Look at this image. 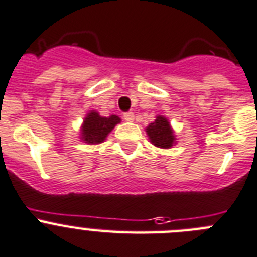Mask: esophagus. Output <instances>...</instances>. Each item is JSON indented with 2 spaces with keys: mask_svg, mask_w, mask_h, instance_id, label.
Masks as SVG:
<instances>
[{
  "mask_svg": "<svg viewBox=\"0 0 257 257\" xmlns=\"http://www.w3.org/2000/svg\"><path fill=\"white\" fill-rule=\"evenodd\" d=\"M123 117H124V120H125V121H133L134 120V114L132 111H126V112H124Z\"/></svg>",
  "mask_w": 257,
  "mask_h": 257,
  "instance_id": "esophagus-1",
  "label": "esophagus"
}]
</instances>
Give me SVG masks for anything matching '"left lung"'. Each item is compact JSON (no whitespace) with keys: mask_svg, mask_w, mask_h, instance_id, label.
<instances>
[{"mask_svg":"<svg viewBox=\"0 0 257 257\" xmlns=\"http://www.w3.org/2000/svg\"><path fill=\"white\" fill-rule=\"evenodd\" d=\"M147 134L151 142L160 148H170L175 141L174 133L166 117L157 116L153 123L147 126Z\"/></svg>","mask_w":257,"mask_h":257,"instance_id":"1","label":"left lung"}]
</instances>
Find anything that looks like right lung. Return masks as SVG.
<instances>
[{"label": "right lung", "mask_w": 257, "mask_h": 257, "mask_svg": "<svg viewBox=\"0 0 257 257\" xmlns=\"http://www.w3.org/2000/svg\"><path fill=\"white\" fill-rule=\"evenodd\" d=\"M117 123H120V117L116 116V115L105 117L100 116L96 111L88 112L85 121H83L82 140L90 145L101 143Z\"/></svg>", "instance_id": "right-lung-1"}]
</instances>
